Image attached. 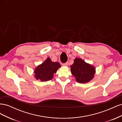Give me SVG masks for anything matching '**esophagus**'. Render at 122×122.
<instances>
[{
  "mask_svg": "<svg viewBox=\"0 0 122 122\" xmlns=\"http://www.w3.org/2000/svg\"><path fill=\"white\" fill-rule=\"evenodd\" d=\"M63 66H68V62H66V63H64L62 64Z\"/></svg>",
  "mask_w": 122,
  "mask_h": 122,
  "instance_id": "34e87169",
  "label": "esophagus"
}]
</instances>
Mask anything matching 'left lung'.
Listing matches in <instances>:
<instances>
[{
  "mask_svg": "<svg viewBox=\"0 0 122 122\" xmlns=\"http://www.w3.org/2000/svg\"><path fill=\"white\" fill-rule=\"evenodd\" d=\"M72 75L75 77L79 83H86L93 78L95 69L91 65L86 63L80 58H76L74 64L71 66Z\"/></svg>",
  "mask_w": 122,
  "mask_h": 122,
  "instance_id": "1",
  "label": "left lung"
}]
</instances>
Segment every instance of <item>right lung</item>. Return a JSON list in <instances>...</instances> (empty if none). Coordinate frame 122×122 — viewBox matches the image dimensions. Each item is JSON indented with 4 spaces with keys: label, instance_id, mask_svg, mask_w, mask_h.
<instances>
[{
    "label": "right lung",
    "instance_id": "obj_1",
    "mask_svg": "<svg viewBox=\"0 0 122 122\" xmlns=\"http://www.w3.org/2000/svg\"><path fill=\"white\" fill-rule=\"evenodd\" d=\"M60 67L59 62H53L50 58L48 57L43 63L38 66L35 69V78L42 81L50 80L53 78L54 73H56Z\"/></svg>",
    "mask_w": 122,
    "mask_h": 122
}]
</instances>
